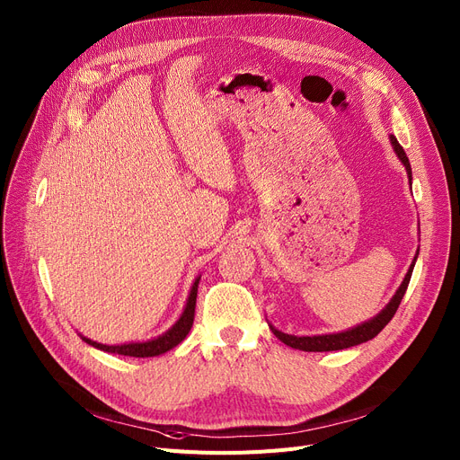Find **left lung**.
Here are the masks:
<instances>
[{
    "label": "left lung",
    "instance_id": "obj_1",
    "mask_svg": "<svg viewBox=\"0 0 460 460\" xmlns=\"http://www.w3.org/2000/svg\"><path fill=\"white\" fill-rule=\"evenodd\" d=\"M392 139V145L394 149L399 156V160L404 164L406 167V173H408V179L412 181V167H410V162H408V156L404 153V149L401 147V143L397 141L395 136H390ZM416 259H418V253L414 257V262L412 267L408 269L406 276H404V281L401 283L399 291L395 293V296L392 298V302L385 305L378 315L364 324H359L352 330H347V332H341V333H330V335H313V337H296V335H288V333H283L279 330H276L274 326H270V330L274 332V335L278 337V340L288 347L293 349H298V350H305V352H328V350H343V349H349V347H354V345H359V343H366L369 340H373L375 335H378L382 332V328L388 324L395 311L406 293V287L410 283V278H412V270H414V264H416Z\"/></svg>",
    "mask_w": 460,
    "mask_h": 460
}]
</instances>
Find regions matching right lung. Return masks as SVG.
I'll use <instances>...</instances> for the list:
<instances>
[{"instance_id":"1","label":"right lung","mask_w":460,"mask_h":460,"mask_svg":"<svg viewBox=\"0 0 460 460\" xmlns=\"http://www.w3.org/2000/svg\"><path fill=\"white\" fill-rule=\"evenodd\" d=\"M198 285H199V278L196 279V283H193V287H191L188 302H186V307H184V313H182V317L177 321V324L172 330H167L164 335L156 337V340H153V341L128 343V345H102V343H96V341L87 340V337H84V341L93 345V347H96V349L104 350V352L134 356V358H151V356H158V354H164L167 350H172L173 347H177L184 340V337L190 332V328H191V324H193V315H196Z\"/></svg>"}]
</instances>
